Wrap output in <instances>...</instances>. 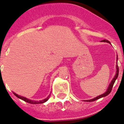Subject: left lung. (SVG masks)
<instances>
[{"mask_svg": "<svg viewBox=\"0 0 124 124\" xmlns=\"http://www.w3.org/2000/svg\"><path fill=\"white\" fill-rule=\"evenodd\" d=\"M101 42H107V43H110L109 41H108V40H101ZM118 55H117V57H116V73H115V75L114 76V78L112 79V80L111 81V83L109 84V86L108 87V89H107V91L105 92V93H103V94H101L100 95H99V96H96V97L94 98L93 99H91V100H84V101H86V102H93V101H95L98 100V99H100L102 97H105V96H107V95H109L110 93V92H111V91H112V88L113 87V85H114V83H115V81H116V79H117V78L118 77V74H119V68H118Z\"/></svg>", "mask_w": 124, "mask_h": 124, "instance_id": "left-lung-1", "label": "left lung"}]
</instances>
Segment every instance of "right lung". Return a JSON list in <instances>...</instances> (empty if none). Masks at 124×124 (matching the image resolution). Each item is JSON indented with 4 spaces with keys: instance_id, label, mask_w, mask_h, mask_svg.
<instances>
[{
    "instance_id": "add662e5",
    "label": "right lung",
    "mask_w": 124,
    "mask_h": 124,
    "mask_svg": "<svg viewBox=\"0 0 124 124\" xmlns=\"http://www.w3.org/2000/svg\"><path fill=\"white\" fill-rule=\"evenodd\" d=\"M13 94L15 95L16 97L18 98H19V99H20V100L24 101L26 102L29 103V104H43V103L45 102H46L47 101L49 100V97H50V95H51V94H50L48 96H47L46 98L44 99V100H41V101H33V100H29V99L26 98L24 97V96H20V95L16 94V93H15V92H13Z\"/></svg>"
}]
</instances>
